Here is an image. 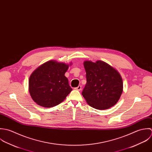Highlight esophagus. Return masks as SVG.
<instances>
[{
  "mask_svg": "<svg viewBox=\"0 0 152 152\" xmlns=\"http://www.w3.org/2000/svg\"><path fill=\"white\" fill-rule=\"evenodd\" d=\"M75 89L77 90V91H80L82 89V86H78L77 88H76Z\"/></svg>",
  "mask_w": 152,
  "mask_h": 152,
  "instance_id": "esophagus-1",
  "label": "esophagus"
}]
</instances>
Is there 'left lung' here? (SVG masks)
<instances>
[{
    "mask_svg": "<svg viewBox=\"0 0 152 152\" xmlns=\"http://www.w3.org/2000/svg\"><path fill=\"white\" fill-rule=\"evenodd\" d=\"M87 83L82 94L92 107L104 110L115 105L123 91V80L119 72L102 61L83 62Z\"/></svg>",
    "mask_w": 152,
    "mask_h": 152,
    "instance_id": "obj_1",
    "label": "left lung"
}]
</instances>
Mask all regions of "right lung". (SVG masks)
I'll list each match as a JSON object with an SVG mask.
<instances>
[{
  "instance_id": "obj_1",
  "label": "right lung",
  "mask_w": 152,
  "mask_h": 152,
  "mask_svg": "<svg viewBox=\"0 0 152 152\" xmlns=\"http://www.w3.org/2000/svg\"><path fill=\"white\" fill-rule=\"evenodd\" d=\"M72 64L55 60L48 61L31 74L29 91L33 100L44 107H52L61 103L72 91L64 76Z\"/></svg>"
}]
</instances>
